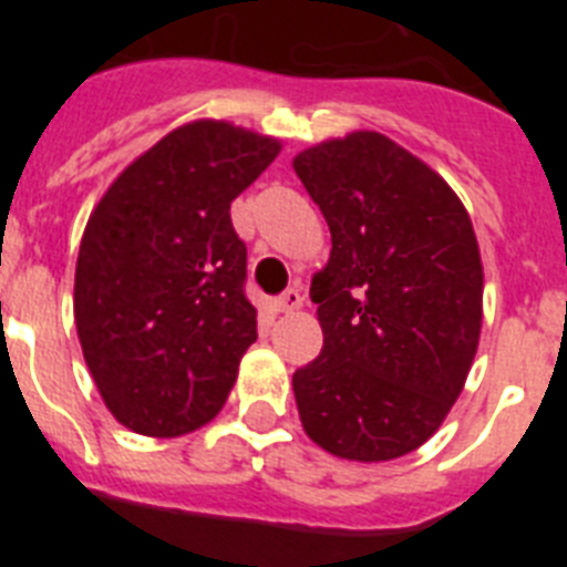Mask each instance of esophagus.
Here are the masks:
<instances>
[{
  "mask_svg": "<svg viewBox=\"0 0 567 567\" xmlns=\"http://www.w3.org/2000/svg\"><path fill=\"white\" fill-rule=\"evenodd\" d=\"M303 307V295L300 289H287V292L278 298V312H298Z\"/></svg>",
  "mask_w": 567,
  "mask_h": 567,
  "instance_id": "1",
  "label": "esophagus"
}]
</instances>
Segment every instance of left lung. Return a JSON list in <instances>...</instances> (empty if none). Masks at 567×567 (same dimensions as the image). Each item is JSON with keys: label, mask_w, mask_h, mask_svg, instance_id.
Masks as SVG:
<instances>
[{"label": "left lung", "mask_w": 567, "mask_h": 567, "mask_svg": "<svg viewBox=\"0 0 567 567\" xmlns=\"http://www.w3.org/2000/svg\"><path fill=\"white\" fill-rule=\"evenodd\" d=\"M292 167L332 233L309 289L323 349L292 378L303 432L334 457H403L443 425L477 354V235L457 193L374 130Z\"/></svg>", "instance_id": "1"}]
</instances>
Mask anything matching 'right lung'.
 Here are the masks:
<instances>
[{
  "label": "right lung",
  "instance_id": "add662e5",
  "mask_svg": "<svg viewBox=\"0 0 567 567\" xmlns=\"http://www.w3.org/2000/svg\"><path fill=\"white\" fill-rule=\"evenodd\" d=\"M280 142L198 118L142 153L82 235L73 315L93 383L130 432L182 437L227 403L258 338L229 204Z\"/></svg>",
  "mask_w": 567,
  "mask_h": 567
}]
</instances>
